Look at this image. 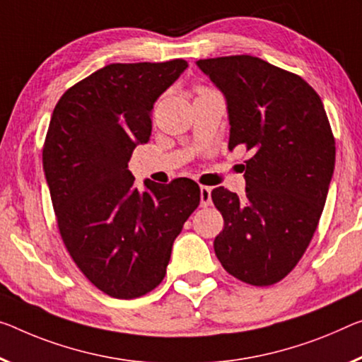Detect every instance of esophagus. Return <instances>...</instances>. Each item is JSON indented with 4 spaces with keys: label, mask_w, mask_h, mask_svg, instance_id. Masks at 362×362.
<instances>
[{
    "label": "esophagus",
    "mask_w": 362,
    "mask_h": 362,
    "mask_svg": "<svg viewBox=\"0 0 362 362\" xmlns=\"http://www.w3.org/2000/svg\"><path fill=\"white\" fill-rule=\"evenodd\" d=\"M212 204V189L207 186H200V205L209 207Z\"/></svg>",
    "instance_id": "1"
}]
</instances>
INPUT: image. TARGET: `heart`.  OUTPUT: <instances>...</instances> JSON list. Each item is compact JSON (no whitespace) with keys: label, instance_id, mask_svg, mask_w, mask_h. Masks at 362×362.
Wrapping results in <instances>:
<instances>
[{"label":"heart","instance_id":"b5f03b06","mask_svg":"<svg viewBox=\"0 0 362 362\" xmlns=\"http://www.w3.org/2000/svg\"><path fill=\"white\" fill-rule=\"evenodd\" d=\"M200 90H205V88H199V92H200Z\"/></svg>","mask_w":362,"mask_h":362}]
</instances>
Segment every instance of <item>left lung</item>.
Returning a JSON list of instances; mask_svg holds the SVG:
<instances>
[{"label":"left lung","mask_w":362,"mask_h":362,"mask_svg":"<svg viewBox=\"0 0 362 362\" xmlns=\"http://www.w3.org/2000/svg\"><path fill=\"white\" fill-rule=\"evenodd\" d=\"M225 93L230 144L246 148V197L215 187L223 216L214 249L228 274L270 286L298 265L319 225L335 168V137L322 100L301 76L235 54L199 59Z\"/></svg>","instance_id":"obj_1"}]
</instances>
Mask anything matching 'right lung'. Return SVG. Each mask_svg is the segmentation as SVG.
I'll return each instance as SVG.
<instances>
[{"instance_id":"add662e5","label":"right lung","mask_w":362,"mask_h":362,"mask_svg":"<svg viewBox=\"0 0 362 362\" xmlns=\"http://www.w3.org/2000/svg\"><path fill=\"white\" fill-rule=\"evenodd\" d=\"M187 61L115 63L69 87L53 110L43 170L61 239L100 291L134 299L155 290L171 247L197 209L189 177L134 186L127 163L152 132L153 103Z\"/></svg>"}]
</instances>
